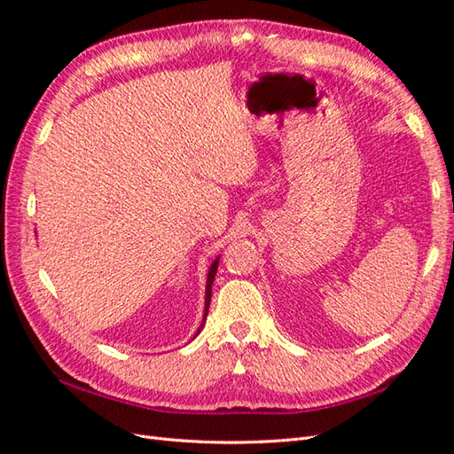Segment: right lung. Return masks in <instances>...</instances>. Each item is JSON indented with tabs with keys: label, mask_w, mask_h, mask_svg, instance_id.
I'll list each match as a JSON object with an SVG mask.
<instances>
[{
	"label": "right lung",
	"mask_w": 454,
	"mask_h": 454,
	"mask_svg": "<svg viewBox=\"0 0 454 454\" xmlns=\"http://www.w3.org/2000/svg\"><path fill=\"white\" fill-rule=\"evenodd\" d=\"M217 263H219V259L214 261L210 270H208V282H206V309H204V320H202V324H200V329H202V325H204V322H206V314H208L210 297H212V284H214V277H215V270H217ZM200 329H199V332H200Z\"/></svg>",
	"instance_id": "1"
}]
</instances>
